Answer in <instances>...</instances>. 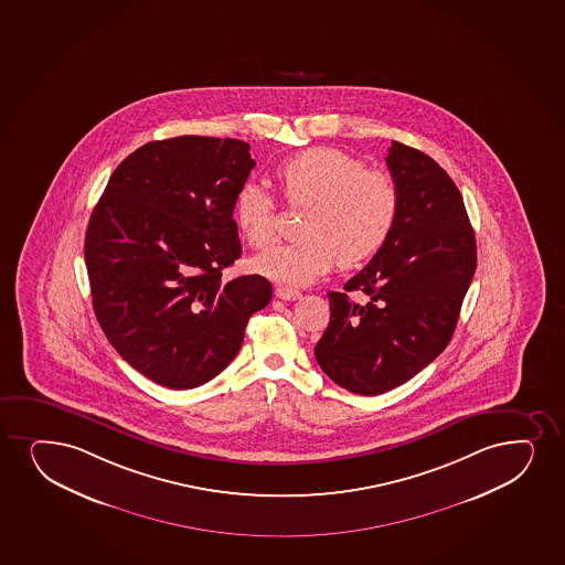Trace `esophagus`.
Segmentation results:
<instances>
[{"label":"esophagus","mask_w":565,"mask_h":565,"mask_svg":"<svg viewBox=\"0 0 565 565\" xmlns=\"http://www.w3.org/2000/svg\"><path fill=\"white\" fill-rule=\"evenodd\" d=\"M276 297L281 300H297L302 297L300 291H295V289H289V287H278L276 289Z\"/></svg>","instance_id":"esophagus-1"}]
</instances>
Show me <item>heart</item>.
<instances>
[{
	"mask_svg": "<svg viewBox=\"0 0 565 565\" xmlns=\"http://www.w3.org/2000/svg\"><path fill=\"white\" fill-rule=\"evenodd\" d=\"M289 206H308L302 238L263 253L255 268L268 278L306 286L339 260L355 266L384 247L397 225L401 193L392 175L366 170L363 160L334 147H310L276 168ZM234 220L249 246L276 239V204L265 186L247 181L234 199Z\"/></svg>",
	"mask_w": 565,
	"mask_h": 565,
	"instance_id": "heart-1",
	"label": "heart"
}]
</instances>
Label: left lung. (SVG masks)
Returning <instances> with one entry per match:
<instances>
[{"mask_svg": "<svg viewBox=\"0 0 565 565\" xmlns=\"http://www.w3.org/2000/svg\"><path fill=\"white\" fill-rule=\"evenodd\" d=\"M401 193L392 236L371 263L331 291V319L316 344L327 376L358 395H380L445 352L477 268V242L450 175L414 147L385 157ZM370 295L366 306L347 292Z\"/></svg>", "mask_w": 565, "mask_h": 565, "instance_id": "1", "label": "left lung"}]
</instances>
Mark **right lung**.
<instances>
[{
  "mask_svg": "<svg viewBox=\"0 0 565 565\" xmlns=\"http://www.w3.org/2000/svg\"><path fill=\"white\" fill-rule=\"evenodd\" d=\"M249 143L180 136L120 162L94 207L85 263L102 331L120 358L170 390H193L236 358L273 299L259 274L223 281L242 253L234 199Z\"/></svg>",
  "mask_w": 565,
  "mask_h": 565,
  "instance_id": "add662e5",
  "label": "right lung"
}]
</instances>
